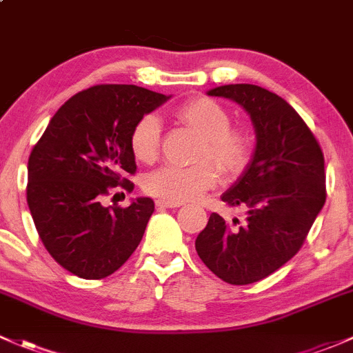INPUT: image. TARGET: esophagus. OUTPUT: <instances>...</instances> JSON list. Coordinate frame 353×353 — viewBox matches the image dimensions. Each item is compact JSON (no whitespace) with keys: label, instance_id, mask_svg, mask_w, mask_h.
Masks as SVG:
<instances>
[{"label":"esophagus","instance_id":"esophagus-1","mask_svg":"<svg viewBox=\"0 0 353 353\" xmlns=\"http://www.w3.org/2000/svg\"><path fill=\"white\" fill-rule=\"evenodd\" d=\"M155 206L157 208H179L181 203H170V201H162V199H157V201H155Z\"/></svg>","mask_w":353,"mask_h":353}]
</instances>
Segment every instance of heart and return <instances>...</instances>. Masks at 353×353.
<instances>
[{"instance_id":"heart-1","label":"heart","mask_w":353,"mask_h":353,"mask_svg":"<svg viewBox=\"0 0 353 353\" xmlns=\"http://www.w3.org/2000/svg\"><path fill=\"white\" fill-rule=\"evenodd\" d=\"M176 117L203 139L198 161H213L225 172H239L252 154V135L248 130L230 127L232 118L220 103L210 98H192L176 110ZM161 120L157 114H143L130 133V148L137 161L150 164L161 148ZM220 181L216 167L201 162L192 167L164 165L143 181L150 196L170 203H184L199 198Z\"/></svg>"}]
</instances>
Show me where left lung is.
Segmentation results:
<instances>
[{
    "mask_svg": "<svg viewBox=\"0 0 353 353\" xmlns=\"http://www.w3.org/2000/svg\"><path fill=\"white\" fill-rule=\"evenodd\" d=\"M250 114L255 148L242 176L221 201L245 211L233 227L211 213L196 239L199 259L225 283H257L291 261L325 205V159L320 143L281 96L254 84L208 91Z\"/></svg>",
    "mask_w": 353,
    "mask_h": 353,
    "instance_id": "left-lung-1",
    "label": "left lung"
}]
</instances>
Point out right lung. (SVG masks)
I'll return each instance as SVG.
<instances>
[{
    "label": "right lung",
    "instance_id": "right-lung-1",
    "mask_svg": "<svg viewBox=\"0 0 353 353\" xmlns=\"http://www.w3.org/2000/svg\"><path fill=\"white\" fill-rule=\"evenodd\" d=\"M170 96L133 84L74 94L52 117L28 159L27 203L49 254L83 279H103L135 252L154 213L150 198L103 205L108 188L133 189V125Z\"/></svg>",
    "mask_w": 353,
    "mask_h": 353
}]
</instances>
